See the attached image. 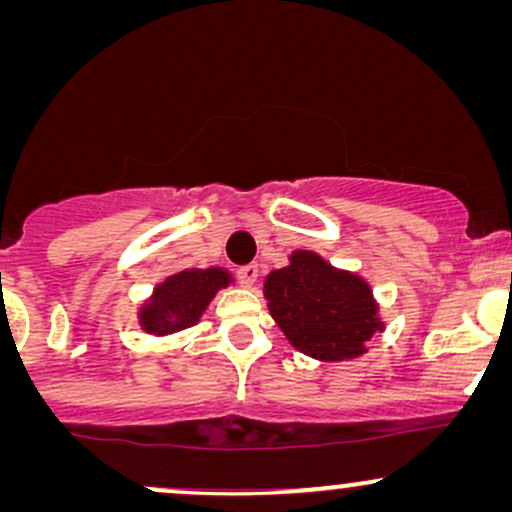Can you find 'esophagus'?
I'll use <instances>...</instances> for the list:
<instances>
[{
    "instance_id": "esophagus-1",
    "label": "esophagus",
    "mask_w": 512,
    "mask_h": 512,
    "mask_svg": "<svg viewBox=\"0 0 512 512\" xmlns=\"http://www.w3.org/2000/svg\"><path fill=\"white\" fill-rule=\"evenodd\" d=\"M257 276H260V267H257V264H245V267L238 269V281L245 289H252V286H255Z\"/></svg>"
}]
</instances>
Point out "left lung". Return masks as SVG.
Wrapping results in <instances>:
<instances>
[{
    "instance_id": "left-lung-1",
    "label": "left lung",
    "mask_w": 512,
    "mask_h": 512,
    "mask_svg": "<svg viewBox=\"0 0 512 512\" xmlns=\"http://www.w3.org/2000/svg\"><path fill=\"white\" fill-rule=\"evenodd\" d=\"M264 298L276 325L303 354L344 361L383 330L368 284L339 272L315 252H293L291 264L264 281Z\"/></svg>"
}]
</instances>
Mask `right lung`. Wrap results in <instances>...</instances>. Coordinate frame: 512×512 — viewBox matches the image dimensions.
Wrapping results in <instances>:
<instances>
[{"mask_svg":"<svg viewBox=\"0 0 512 512\" xmlns=\"http://www.w3.org/2000/svg\"><path fill=\"white\" fill-rule=\"evenodd\" d=\"M231 276L223 269H185L168 276L142 308V327L149 334H168L195 325L216 291L228 286Z\"/></svg>","mask_w":512,"mask_h":512,"instance_id":"right-lung-1","label":"right lung"}]
</instances>
